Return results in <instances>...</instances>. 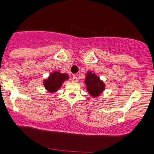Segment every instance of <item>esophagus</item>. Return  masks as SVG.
Here are the masks:
<instances>
[{
	"label": "esophagus",
	"mask_w": 154,
	"mask_h": 154,
	"mask_svg": "<svg viewBox=\"0 0 154 154\" xmlns=\"http://www.w3.org/2000/svg\"><path fill=\"white\" fill-rule=\"evenodd\" d=\"M72 81H73V82H75V83L78 82V78H77V76H75V75H73V76L72 77Z\"/></svg>",
	"instance_id": "34e87169"
}]
</instances>
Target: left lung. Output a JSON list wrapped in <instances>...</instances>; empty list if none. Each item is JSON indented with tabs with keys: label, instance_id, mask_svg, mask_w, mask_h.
<instances>
[{
	"label": "left lung",
	"instance_id": "left-lung-1",
	"mask_svg": "<svg viewBox=\"0 0 154 154\" xmlns=\"http://www.w3.org/2000/svg\"><path fill=\"white\" fill-rule=\"evenodd\" d=\"M85 84L86 86L87 91L94 98L98 97L105 89V83L103 81L91 71H88L86 73Z\"/></svg>",
	"mask_w": 154,
	"mask_h": 154
}]
</instances>
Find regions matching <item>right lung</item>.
<instances>
[{
  "instance_id": "right-lung-1",
  "label": "right lung",
  "mask_w": 154,
  "mask_h": 154,
  "mask_svg": "<svg viewBox=\"0 0 154 154\" xmlns=\"http://www.w3.org/2000/svg\"><path fill=\"white\" fill-rule=\"evenodd\" d=\"M69 79L68 74L61 73L59 71L53 72L48 79L43 80V86L47 91L51 94L58 91L61 87L63 83Z\"/></svg>"
}]
</instances>
